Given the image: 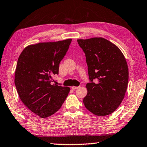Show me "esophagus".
<instances>
[{"label":"esophagus","mask_w":147,"mask_h":147,"mask_svg":"<svg viewBox=\"0 0 147 147\" xmlns=\"http://www.w3.org/2000/svg\"><path fill=\"white\" fill-rule=\"evenodd\" d=\"M71 88H72V90H77V89H78V88H79V86H72L71 87Z\"/></svg>","instance_id":"obj_1"}]
</instances>
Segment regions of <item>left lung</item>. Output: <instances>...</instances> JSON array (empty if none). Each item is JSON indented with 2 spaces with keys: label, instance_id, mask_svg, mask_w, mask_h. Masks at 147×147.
<instances>
[{
  "label": "left lung",
  "instance_id": "left-lung-1",
  "mask_svg": "<svg viewBox=\"0 0 147 147\" xmlns=\"http://www.w3.org/2000/svg\"><path fill=\"white\" fill-rule=\"evenodd\" d=\"M77 42L85 53L90 81L83 103L98 117L111 114L123 100L128 86L125 58L118 47L103 38L77 40ZM95 79L97 83L93 82Z\"/></svg>",
  "mask_w": 147,
  "mask_h": 147
}]
</instances>
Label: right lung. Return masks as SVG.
Wrapping results in <instances>:
<instances>
[{"mask_svg":"<svg viewBox=\"0 0 147 147\" xmlns=\"http://www.w3.org/2000/svg\"><path fill=\"white\" fill-rule=\"evenodd\" d=\"M71 39L27 46L18 57L15 84L22 102L41 118L54 114L61 107L70 88L52 84Z\"/></svg>","mask_w":147,"mask_h":147,"instance_id":"obj_1","label":"right lung"}]
</instances>
